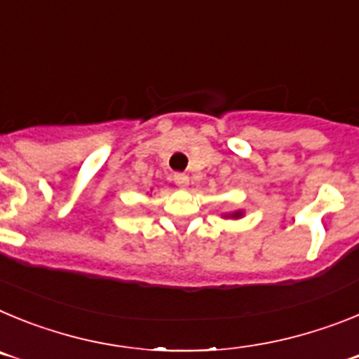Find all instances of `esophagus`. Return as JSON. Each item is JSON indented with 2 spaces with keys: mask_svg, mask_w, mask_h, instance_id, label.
<instances>
[{
  "mask_svg": "<svg viewBox=\"0 0 359 359\" xmlns=\"http://www.w3.org/2000/svg\"><path fill=\"white\" fill-rule=\"evenodd\" d=\"M174 183H176L180 189H189L190 185V180L187 174H174Z\"/></svg>",
  "mask_w": 359,
  "mask_h": 359,
  "instance_id": "34e87169",
  "label": "esophagus"
}]
</instances>
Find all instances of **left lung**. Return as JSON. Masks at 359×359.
<instances>
[{
	"mask_svg": "<svg viewBox=\"0 0 359 359\" xmlns=\"http://www.w3.org/2000/svg\"><path fill=\"white\" fill-rule=\"evenodd\" d=\"M244 215V210H236V212H228V214H221V217L224 219H241Z\"/></svg>",
	"mask_w": 359,
	"mask_h": 359,
	"instance_id": "1",
	"label": "left lung"
}]
</instances>
